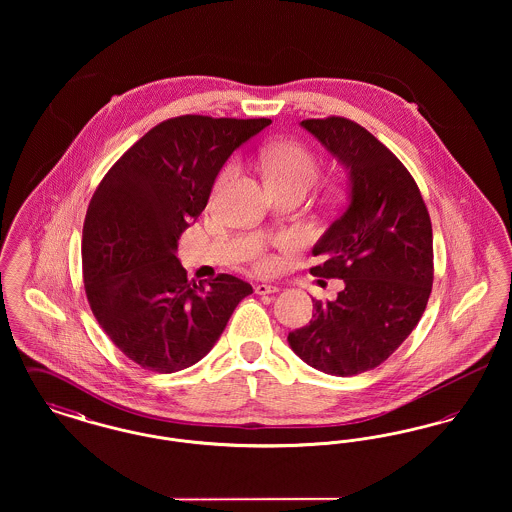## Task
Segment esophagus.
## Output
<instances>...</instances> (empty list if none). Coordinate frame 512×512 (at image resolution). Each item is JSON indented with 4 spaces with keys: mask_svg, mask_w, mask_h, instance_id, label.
<instances>
[{
    "mask_svg": "<svg viewBox=\"0 0 512 512\" xmlns=\"http://www.w3.org/2000/svg\"><path fill=\"white\" fill-rule=\"evenodd\" d=\"M280 290L278 286H272V284H257L255 286V293L257 295H268V293H276Z\"/></svg>",
    "mask_w": 512,
    "mask_h": 512,
    "instance_id": "esophagus-1",
    "label": "esophagus"
}]
</instances>
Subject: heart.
Segmentation results:
<instances>
[{"label":"heart","mask_w":512,"mask_h":512,"mask_svg":"<svg viewBox=\"0 0 512 512\" xmlns=\"http://www.w3.org/2000/svg\"><path fill=\"white\" fill-rule=\"evenodd\" d=\"M261 165L267 174L268 184H305L311 186L318 176L317 155L303 144L293 140L274 142L261 149ZM230 172L226 167L220 172L217 188L222 186ZM255 268L259 272H274L278 268V261L272 255H263L257 259Z\"/></svg>","instance_id":"b5f03b06"}]
</instances>
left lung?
Masks as SVG:
<instances>
[{
    "label": "left lung",
    "mask_w": 512,
    "mask_h": 512,
    "mask_svg": "<svg viewBox=\"0 0 512 512\" xmlns=\"http://www.w3.org/2000/svg\"><path fill=\"white\" fill-rule=\"evenodd\" d=\"M301 126L349 171V199L311 267L345 288L336 301L315 299L313 320L288 341L320 372L355 376L382 365L422 317L434 282L432 222L411 172L361 124L332 115Z\"/></svg>",
    "instance_id": "8db88e82"
}]
</instances>
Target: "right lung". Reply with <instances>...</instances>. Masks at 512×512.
<instances>
[{
	"instance_id": "right-lung-1",
	"label": "right lung",
	"mask_w": 512,
	"mask_h": 512,
	"mask_svg": "<svg viewBox=\"0 0 512 512\" xmlns=\"http://www.w3.org/2000/svg\"><path fill=\"white\" fill-rule=\"evenodd\" d=\"M268 124L167 119L99 182L82 230L84 290L103 332L136 365L161 374L195 365L253 293L232 274L195 284L176 249L205 209L226 159Z\"/></svg>"
}]
</instances>
